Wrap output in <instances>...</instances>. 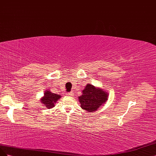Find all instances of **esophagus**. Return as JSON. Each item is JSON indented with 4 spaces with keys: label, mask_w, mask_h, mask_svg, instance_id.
<instances>
[{
    "label": "esophagus",
    "mask_w": 156,
    "mask_h": 156,
    "mask_svg": "<svg viewBox=\"0 0 156 156\" xmlns=\"http://www.w3.org/2000/svg\"><path fill=\"white\" fill-rule=\"evenodd\" d=\"M66 95H67V96H73V92H70V93H68Z\"/></svg>",
    "instance_id": "1"
}]
</instances>
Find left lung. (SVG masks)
Returning <instances> with one entry per match:
<instances>
[{
  "instance_id": "left-lung-1",
  "label": "left lung",
  "mask_w": 156,
  "mask_h": 156,
  "mask_svg": "<svg viewBox=\"0 0 156 156\" xmlns=\"http://www.w3.org/2000/svg\"><path fill=\"white\" fill-rule=\"evenodd\" d=\"M108 93L103 89L87 83L78 97L81 108L87 112H93L100 108L108 100Z\"/></svg>"
}]
</instances>
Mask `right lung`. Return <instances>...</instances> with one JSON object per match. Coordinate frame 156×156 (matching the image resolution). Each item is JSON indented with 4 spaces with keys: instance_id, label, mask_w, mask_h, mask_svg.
Listing matches in <instances>:
<instances>
[{
    "instance_id": "right-lung-1",
    "label": "right lung",
    "mask_w": 156,
    "mask_h": 156,
    "mask_svg": "<svg viewBox=\"0 0 156 156\" xmlns=\"http://www.w3.org/2000/svg\"><path fill=\"white\" fill-rule=\"evenodd\" d=\"M61 98V96L60 95H57L55 93H51L48 89L45 91L44 96L41 99V103L48 109H50L54 107L57 101Z\"/></svg>"
}]
</instances>
